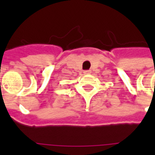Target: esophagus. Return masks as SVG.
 Masks as SVG:
<instances>
[{
	"label": "esophagus",
	"instance_id": "1",
	"mask_svg": "<svg viewBox=\"0 0 155 155\" xmlns=\"http://www.w3.org/2000/svg\"><path fill=\"white\" fill-rule=\"evenodd\" d=\"M84 75H90V74L92 73V71H91L90 70H87V71H84Z\"/></svg>",
	"mask_w": 155,
	"mask_h": 155
}]
</instances>
